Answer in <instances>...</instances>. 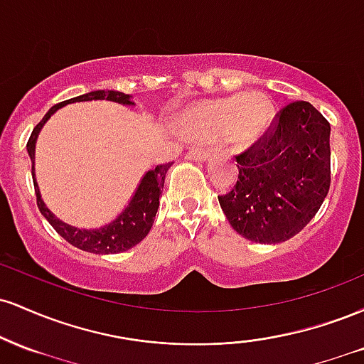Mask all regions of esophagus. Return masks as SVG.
Returning <instances> with one entry per match:
<instances>
[{
    "instance_id": "1",
    "label": "esophagus",
    "mask_w": 364,
    "mask_h": 364,
    "mask_svg": "<svg viewBox=\"0 0 364 364\" xmlns=\"http://www.w3.org/2000/svg\"><path fill=\"white\" fill-rule=\"evenodd\" d=\"M188 157L195 159V161H207V159L210 157V150L202 147V145H198V147H191L188 150Z\"/></svg>"
}]
</instances>
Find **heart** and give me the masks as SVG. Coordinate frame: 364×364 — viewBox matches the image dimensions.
Segmentation results:
<instances>
[{"label": "heart", "mask_w": 364, "mask_h": 364, "mask_svg": "<svg viewBox=\"0 0 364 364\" xmlns=\"http://www.w3.org/2000/svg\"><path fill=\"white\" fill-rule=\"evenodd\" d=\"M274 116L270 99L260 92L212 99L191 106L183 112L179 124L188 135H223L232 145L252 144L265 132Z\"/></svg>", "instance_id": "b5f03b06"}]
</instances>
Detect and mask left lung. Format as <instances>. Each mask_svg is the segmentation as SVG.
Listing matches in <instances>:
<instances>
[{
  "instance_id": "left-lung-1",
  "label": "left lung",
  "mask_w": 364,
  "mask_h": 364,
  "mask_svg": "<svg viewBox=\"0 0 364 364\" xmlns=\"http://www.w3.org/2000/svg\"><path fill=\"white\" fill-rule=\"evenodd\" d=\"M236 162V185L219 196L229 224L255 243H282L310 223L328 193L330 123L310 102L287 104Z\"/></svg>"
}]
</instances>
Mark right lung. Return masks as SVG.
Masks as SVG:
<instances>
[{
	"label": "right lung",
	"instance_id": "1",
	"mask_svg": "<svg viewBox=\"0 0 364 364\" xmlns=\"http://www.w3.org/2000/svg\"><path fill=\"white\" fill-rule=\"evenodd\" d=\"M129 97H132V95L123 94V92H118V90H94V92H89V94H83V95H78V97L68 99V101H63L60 104H56V106H53L51 109L46 112L44 118L39 121V124L34 128L31 139L27 141V152L32 161V178H34L37 207H39L41 214L48 219V223L53 225L54 231H56L58 235L65 237L70 245L83 250V252L112 255V253L127 252V250L133 248L135 245H139L140 241L149 235L150 228H152L154 224V219H156L157 208H159V198H161L162 188H164L166 173H168V169L171 168L173 162H169V164H161L157 166L156 169L147 171L145 176L141 178L135 195H133L132 200H129L127 208H124V210L121 212L112 223L102 225V228L99 229H78L58 219V217L54 215L48 207H46L43 198H41V191H39V186H37L36 173H34L37 136H39L41 128L44 127L46 121L51 118L60 107L66 106V104L82 102V101H102V99H106V101L123 104V106H133L135 102H132V99Z\"/></svg>",
	"mask_w": 364,
	"mask_h": 364
}]
</instances>
